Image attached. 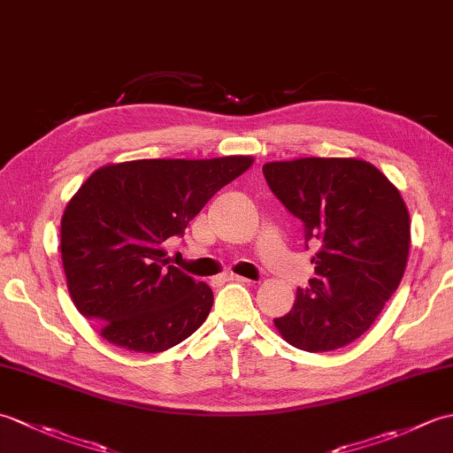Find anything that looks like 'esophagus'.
<instances>
[{
  "label": "esophagus",
  "mask_w": 453,
  "mask_h": 453,
  "mask_svg": "<svg viewBox=\"0 0 453 453\" xmlns=\"http://www.w3.org/2000/svg\"><path fill=\"white\" fill-rule=\"evenodd\" d=\"M221 280H226V282H249L245 276H239V274H234V273L224 274V276H221Z\"/></svg>",
  "instance_id": "esophagus-1"
}]
</instances>
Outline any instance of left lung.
I'll return each mask as SVG.
<instances>
[{
	"instance_id": "left-lung-1",
	"label": "left lung",
	"mask_w": 453,
	"mask_h": 453,
	"mask_svg": "<svg viewBox=\"0 0 453 453\" xmlns=\"http://www.w3.org/2000/svg\"><path fill=\"white\" fill-rule=\"evenodd\" d=\"M268 187L305 226L315 278L274 319L305 352L336 350L370 329L405 274L411 218L397 187L356 157H300L263 165Z\"/></svg>"
}]
</instances>
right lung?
I'll use <instances>...</instances> for the list:
<instances>
[{
  "instance_id": "add662e5",
  "label": "right lung",
  "mask_w": 453,
  "mask_h": 453,
  "mask_svg": "<svg viewBox=\"0 0 453 453\" xmlns=\"http://www.w3.org/2000/svg\"><path fill=\"white\" fill-rule=\"evenodd\" d=\"M251 156L136 159L99 167L67 202L60 251L78 311L120 349L169 350L206 321L211 288L169 265V239Z\"/></svg>"
}]
</instances>
